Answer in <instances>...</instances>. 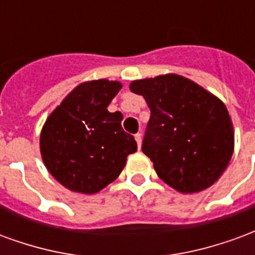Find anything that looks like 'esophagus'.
I'll return each instance as SVG.
<instances>
[{
    "mask_svg": "<svg viewBox=\"0 0 255 255\" xmlns=\"http://www.w3.org/2000/svg\"><path fill=\"white\" fill-rule=\"evenodd\" d=\"M135 141H137V145H138V148H141V134L140 133H137V134L134 135Z\"/></svg>",
    "mask_w": 255,
    "mask_h": 255,
    "instance_id": "34e87169",
    "label": "esophagus"
}]
</instances>
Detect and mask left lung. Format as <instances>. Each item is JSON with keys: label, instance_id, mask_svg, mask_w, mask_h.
Masks as SVG:
<instances>
[{"label": "left lung", "instance_id": "obj_1", "mask_svg": "<svg viewBox=\"0 0 255 255\" xmlns=\"http://www.w3.org/2000/svg\"><path fill=\"white\" fill-rule=\"evenodd\" d=\"M129 88L150 110L142 152L159 178L185 194L211 187L234 153V126L224 103L174 73L135 80Z\"/></svg>", "mask_w": 255, "mask_h": 255}]
</instances>
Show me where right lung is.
I'll return each mask as SVG.
<instances>
[{"mask_svg": "<svg viewBox=\"0 0 255 255\" xmlns=\"http://www.w3.org/2000/svg\"><path fill=\"white\" fill-rule=\"evenodd\" d=\"M120 81L81 83L47 117L40 131V155L51 175L66 189L95 194L114 182L137 150L122 129L124 115L110 113Z\"/></svg>", "mask_w": 255, "mask_h": 255, "instance_id": "right-lung-1", "label": "right lung"}]
</instances>
